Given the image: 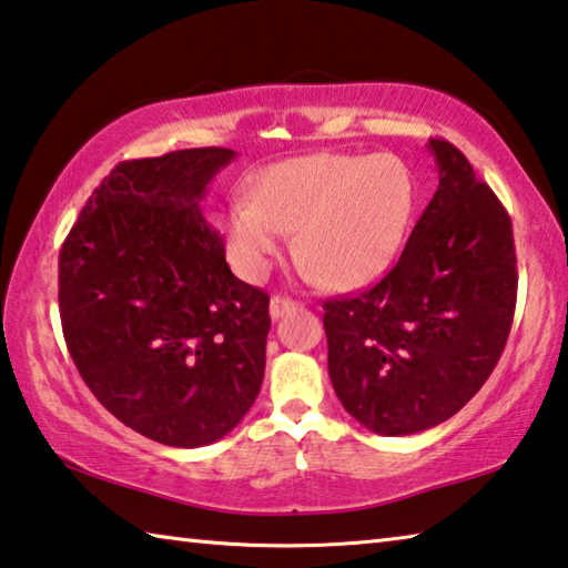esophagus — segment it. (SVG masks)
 <instances>
[{"instance_id":"34e87169","label":"esophagus","mask_w":568,"mask_h":568,"mask_svg":"<svg viewBox=\"0 0 568 568\" xmlns=\"http://www.w3.org/2000/svg\"><path fill=\"white\" fill-rule=\"evenodd\" d=\"M295 307H297V303L293 301V297H287V295H273V297H271V318H273V321L283 318V315H285L287 311H295Z\"/></svg>"}]
</instances>
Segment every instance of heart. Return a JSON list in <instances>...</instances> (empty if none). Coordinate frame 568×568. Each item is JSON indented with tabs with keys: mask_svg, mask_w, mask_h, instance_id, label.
Returning <instances> with one entry per match:
<instances>
[{
	"mask_svg": "<svg viewBox=\"0 0 568 568\" xmlns=\"http://www.w3.org/2000/svg\"><path fill=\"white\" fill-rule=\"evenodd\" d=\"M413 213V180L393 155L318 152L267 168L255 200H235L223 225L230 257L257 281L291 243L331 287H358L386 271Z\"/></svg>",
	"mask_w": 568,
	"mask_h": 568,
	"instance_id": "b5f03b06",
	"label": "heart"
}]
</instances>
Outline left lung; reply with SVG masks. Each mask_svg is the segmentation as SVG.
Returning <instances> with one entry per match:
<instances>
[{
    "label": "left lung",
    "instance_id": "obj_1",
    "mask_svg": "<svg viewBox=\"0 0 568 568\" xmlns=\"http://www.w3.org/2000/svg\"><path fill=\"white\" fill-rule=\"evenodd\" d=\"M438 190L398 263L368 291L323 303L343 408L381 436L434 428L501 358L516 307L511 217L464 152L428 140Z\"/></svg>",
    "mask_w": 568,
    "mask_h": 568
}]
</instances>
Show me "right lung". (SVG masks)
<instances>
[{
  "label": "right lung",
  "mask_w": 568,
  "mask_h": 568,
  "mask_svg": "<svg viewBox=\"0 0 568 568\" xmlns=\"http://www.w3.org/2000/svg\"><path fill=\"white\" fill-rule=\"evenodd\" d=\"M235 150L124 160L60 250L62 333L82 381L114 418L158 444L230 434L263 386L267 297L233 275L203 217Z\"/></svg>",
  "instance_id": "right-lung-1"
}]
</instances>
